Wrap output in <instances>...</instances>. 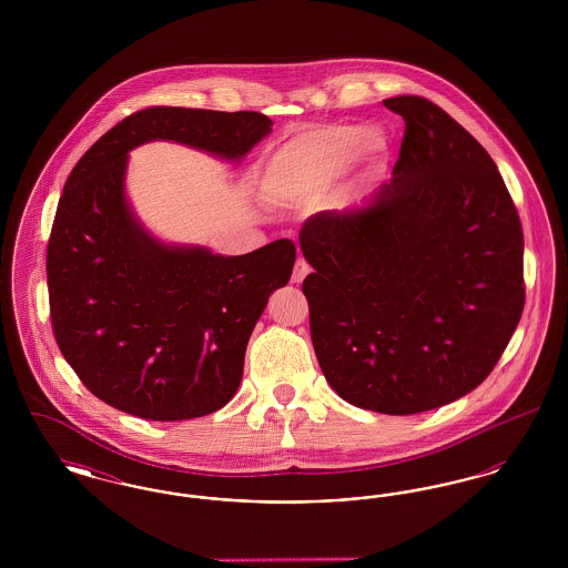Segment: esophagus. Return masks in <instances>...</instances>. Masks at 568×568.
<instances>
[{"mask_svg": "<svg viewBox=\"0 0 568 568\" xmlns=\"http://www.w3.org/2000/svg\"><path fill=\"white\" fill-rule=\"evenodd\" d=\"M308 272H311V266L306 264V260H304V257H297L294 274H292V281H294V283H302V281L308 276Z\"/></svg>", "mask_w": 568, "mask_h": 568, "instance_id": "34e87169", "label": "esophagus"}]
</instances>
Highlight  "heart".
Listing matches in <instances>:
<instances>
[{"label": "heart", "instance_id": "heart-1", "mask_svg": "<svg viewBox=\"0 0 568 568\" xmlns=\"http://www.w3.org/2000/svg\"><path fill=\"white\" fill-rule=\"evenodd\" d=\"M366 140L357 125L306 130L278 146L260 170V187L274 202H311L332 190ZM375 146L381 138L375 135Z\"/></svg>", "mask_w": 568, "mask_h": 568}]
</instances>
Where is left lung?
<instances>
[{"mask_svg":"<svg viewBox=\"0 0 568 568\" xmlns=\"http://www.w3.org/2000/svg\"><path fill=\"white\" fill-rule=\"evenodd\" d=\"M405 119L394 179L347 213L300 230L315 268L302 292L332 389L349 405L413 415L473 392L524 311V234L486 149L419 95L383 102Z\"/></svg>","mask_w":568,"mask_h":568,"instance_id":"obj_1","label":"left lung"}]
</instances>
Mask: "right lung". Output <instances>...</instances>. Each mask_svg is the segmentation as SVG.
I'll list each match as a JSON object with an SVG mask.
<instances>
[{
	"instance_id": "1",
	"label": "right lung",
	"mask_w": 568,
	"mask_h": 568,
	"mask_svg": "<svg viewBox=\"0 0 568 568\" xmlns=\"http://www.w3.org/2000/svg\"><path fill=\"white\" fill-rule=\"evenodd\" d=\"M271 125L248 110H138L70 172L47 248L51 324L65 362L106 405L151 422L227 405L248 336L296 262L287 239L234 257L155 241L125 200L128 153L174 140L241 160Z\"/></svg>"
}]
</instances>
